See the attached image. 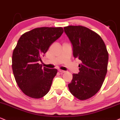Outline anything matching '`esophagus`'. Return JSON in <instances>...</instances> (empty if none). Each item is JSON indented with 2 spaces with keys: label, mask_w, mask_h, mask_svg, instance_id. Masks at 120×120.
I'll return each mask as SVG.
<instances>
[{
  "label": "esophagus",
  "mask_w": 120,
  "mask_h": 120,
  "mask_svg": "<svg viewBox=\"0 0 120 120\" xmlns=\"http://www.w3.org/2000/svg\"><path fill=\"white\" fill-rule=\"evenodd\" d=\"M58 71L60 72V74H63V73L65 72V71H63V70H58Z\"/></svg>",
  "instance_id": "obj_1"
}]
</instances>
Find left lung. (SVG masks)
Listing matches in <instances>:
<instances>
[{
  "mask_svg": "<svg viewBox=\"0 0 120 120\" xmlns=\"http://www.w3.org/2000/svg\"><path fill=\"white\" fill-rule=\"evenodd\" d=\"M64 30L72 45L74 58L81 61L79 72L72 74L69 90L77 99H89L99 90L107 74L106 46L99 35L85 27L68 26Z\"/></svg>",
  "mask_w": 120,
  "mask_h": 120,
  "instance_id": "left-lung-1",
  "label": "left lung"
}]
</instances>
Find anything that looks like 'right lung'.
Listing matches in <instances>:
<instances>
[{
	"instance_id": "right-lung-1",
	"label": "right lung",
	"mask_w": 120,
	"mask_h": 120,
	"mask_svg": "<svg viewBox=\"0 0 120 120\" xmlns=\"http://www.w3.org/2000/svg\"><path fill=\"white\" fill-rule=\"evenodd\" d=\"M63 32L62 27L36 28L21 35L12 55V70L17 84L24 94L41 98L48 93L57 69L39 63L49 46Z\"/></svg>"
}]
</instances>
